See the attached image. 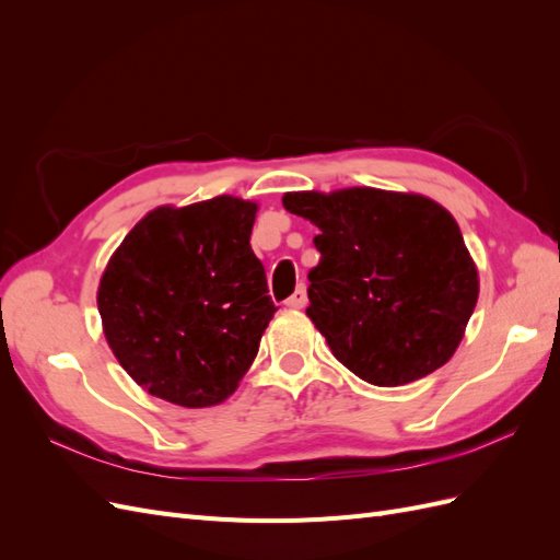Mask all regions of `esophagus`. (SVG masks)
Returning <instances> with one entry per match:
<instances>
[{
  "instance_id": "esophagus-1",
  "label": "esophagus",
  "mask_w": 560,
  "mask_h": 560,
  "mask_svg": "<svg viewBox=\"0 0 560 560\" xmlns=\"http://www.w3.org/2000/svg\"><path fill=\"white\" fill-rule=\"evenodd\" d=\"M308 303V294H306V284H299L296 292L284 301L287 308H303Z\"/></svg>"
}]
</instances>
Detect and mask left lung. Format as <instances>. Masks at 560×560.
<instances>
[{
  "instance_id": "8db88e82",
  "label": "left lung",
  "mask_w": 560,
  "mask_h": 560,
  "mask_svg": "<svg viewBox=\"0 0 560 560\" xmlns=\"http://www.w3.org/2000/svg\"><path fill=\"white\" fill-rule=\"evenodd\" d=\"M319 229L306 315L334 358L371 385L397 387L444 366L477 306L479 278L448 210L413 194H284Z\"/></svg>"
}]
</instances>
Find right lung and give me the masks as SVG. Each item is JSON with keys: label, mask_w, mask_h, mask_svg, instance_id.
Wrapping results in <instances>:
<instances>
[{"label": "right lung", "mask_w": 560, "mask_h": 560, "mask_svg": "<svg viewBox=\"0 0 560 560\" xmlns=\"http://www.w3.org/2000/svg\"><path fill=\"white\" fill-rule=\"evenodd\" d=\"M257 206L219 196L149 212L114 252L97 308L116 360L154 397L224 401L278 311L249 235Z\"/></svg>", "instance_id": "right-lung-1"}]
</instances>
